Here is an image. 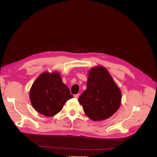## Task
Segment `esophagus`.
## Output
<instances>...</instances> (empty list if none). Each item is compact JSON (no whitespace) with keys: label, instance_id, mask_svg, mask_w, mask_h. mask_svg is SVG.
<instances>
[{"label":"esophagus","instance_id":"esophagus-1","mask_svg":"<svg viewBox=\"0 0 157 157\" xmlns=\"http://www.w3.org/2000/svg\"><path fill=\"white\" fill-rule=\"evenodd\" d=\"M78 96H79V94H75L73 96H74L75 98H78Z\"/></svg>","mask_w":157,"mask_h":157}]
</instances>
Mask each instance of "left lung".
<instances>
[{
  "instance_id": "8db88e82",
  "label": "left lung",
  "mask_w": 157,
  "mask_h": 157,
  "mask_svg": "<svg viewBox=\"0 0 157 157\" xmlns=\"http://www.w3.org/2000/svg\"><path fill=\"white\" fill-rule=\"evenodd\" d=\"M121 90L107 70L101 66L92 68L88 73L86 90L78 101L90 118L103 121L111 117L121 103Z\"/></svg>"
}]
</instances>
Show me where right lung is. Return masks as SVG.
Returning a JSON list of instances; mask_svg holds the SVG:
<instances>
[{
    "mask_svg": "<svg viewBox=\"0 0 157 157\" xmlns=\"http://www.w3.org/2000/svg\"><path fill=\"white\" fill-rule=\"evenodd\" d=\"M29 97L35 110L46 117L56 115L67 101L73 98L58 72L39 75L32 85Z\"/></svg>",
    "mask_w": 157,
    "mask_h": 157,
    "instance_id": "add662e5",
    "label": "right lung"
}]
</instances>
